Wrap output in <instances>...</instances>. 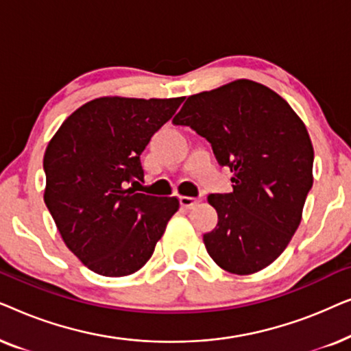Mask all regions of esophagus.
Masks as SVG:
<instances>
[{"mask_svg":"<svg viewBox=\"0 0 351 351\" xmlns=\"http://www.w3.org/2000/svg\"><path fill=\"white\" fill-rule=\"evenodd\" d=\"M179 199H180V206L184 209H191L196 203H198V199L191 198V196H180Z\"/></svg>","mask_w":351,"mask_h":351,"instance_id":"esophagus-1","label":"esophagus"}]
</instances>
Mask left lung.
I'll return each instance as SVG.
<instances>
[{"label":"left lung","instance_id":"8db88e82","mask_svg":"<svg viewBox=\"0 0 351 351\" xmlns=\"http://www.w3.org/2000/svg\"><path fill=\"white\" fill-rule=\"evenodd\" d=\"M172 123L204 137L233 191L209 195L219 222L203 237L225 271L252 275L281 256L302 220L313 185V145L281 95L251 80L190 95Z\"/></svg>","mask_w":351,"mask_h":351}]
</instances>
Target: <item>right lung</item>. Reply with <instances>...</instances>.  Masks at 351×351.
<instances>
[{
    "label": "right lung",
    "mask_w": 351,
    "mask_h": 351,
    "mask_svg": "<svg viewBox=\"0 0 351 351\" xmlns=\"http://www.w3.org/2000/svg\"><path fill=\"white\" fill-rule=\"evenodd\" d=\"M184 97H99L62 123L47 143L45 203L66 247L102 276L145 265L179 199L136 193L141 155ZM141 185V184H138Z\"/></svg>",
    "instance_id": "obj_1"
}]
</instances>
